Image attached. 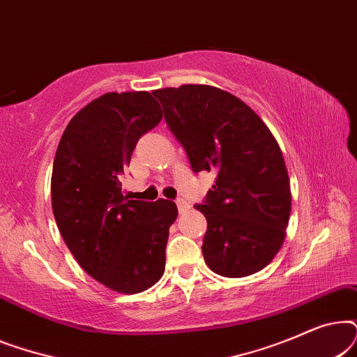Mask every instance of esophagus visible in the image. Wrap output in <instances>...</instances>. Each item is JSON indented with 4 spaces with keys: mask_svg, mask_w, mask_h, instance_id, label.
Returning a JSON list of instances; mask_svg holds the SVG:
<instances>
[{
    "mask_svg": "<svg viewBox=\"0 0 357 357\" xmlns=\"http://www.w3.org/2000/svg\"><path fill=\"white\" fill-rule=\"evenodd\" d=\"M175 203H177L178 213H185V211H188V209H190V204H188L187 202H185V199H182V198H178Z\"/></svg>",
    "mask_w": 357,
    "mask_h": 357,
    "instance_id": "obj_1",
    "label": "esophagus"
}]
</instances>
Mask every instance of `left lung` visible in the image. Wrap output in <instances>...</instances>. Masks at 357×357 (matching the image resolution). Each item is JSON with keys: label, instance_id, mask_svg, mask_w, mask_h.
<instances>
[{"label": "left lung", "instance_id": "1", "mask_svg": "<svg viewBox=\"0 0 357 357\" xmlns=\"http://www.w3.org/2000/svg\"><path fill=\"white\" fill-rule=\"evenodd\" d=\"M158 97L193 172L214 170L203 204V257L218 275L243 278L270 263L284 242L291 185L280 144L231 92L204 84L165 87Z\"/></svg>", "mask_w": 357, "mask_h": 357}]
</instances>
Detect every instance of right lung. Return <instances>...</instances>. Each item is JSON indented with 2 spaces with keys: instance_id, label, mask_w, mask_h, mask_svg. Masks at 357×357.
Here are the masks:
<instances>
[{
  "instance_id": "1",
  "label": "right lung",
  "mask_w": 357,
  "mask_h": 357,
  "mask_svg": "<svg viewBox=\"0 0 357 357\" xmlns=\"http://www.w3.org/2000/svg\"><path fill=\"white\" fill-rule=\"evenodd\" d=\"M160 119L149 92H107L73 116L53 160L52 208L63 241L87 275L121 294L149 289L164 275L178 214L169 199L121 195L136 143Z\"/></svg>"
}]
</instances>
